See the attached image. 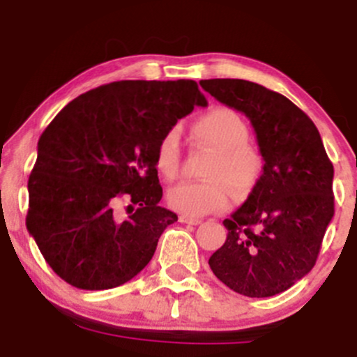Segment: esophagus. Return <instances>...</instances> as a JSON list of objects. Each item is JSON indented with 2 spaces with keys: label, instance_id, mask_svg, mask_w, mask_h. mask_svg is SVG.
Wrapping results in <instances>:
<instances>
[{
  "label": "esophagus",
  "instance_id": "obj_1",
  "mask_svg": "<svg viewBox=\"0 0 357 357\" xmlns=\"http://www.w3.org/2000/svg\"><path fill=\"white\" fill-rule=\"evenodd\" d=\"M179 221H181V223H188V225H199V223H202V220L190 218V216H184V215L179 216Z\"/></svg>",
  "mask_w": 357,
  "mask_h": 357
}]
</instances>
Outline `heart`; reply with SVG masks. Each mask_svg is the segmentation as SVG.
<instances>
[{"instance_id": "obj_1", "label": "heart", "mask_w": 357, "mask_h": 357, "mask_svg": "<svg viewBox=\"0 0 357 357\" xmlns=\"http://www.w3.org/2000/svg\"><path fill=\"white\" fill-rule=\"evenodd\" d=\"M198 144L213 151L204 176L206 181H183L166 192L169 208L190 218L223 211L235 195L247 196L264 173V155L250 144V127L236 110L215 107L192 126ZM181 165V137L178 127L162 136L155 149V169L166 179H173Z\"/></svg>"}]
</instances>
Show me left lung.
<instances>
[{"mask_svg":"<svg viewBox=\"0 0 357 357\" xmlns=\"http://www.w3.org/2000/svg\"><path fill=\"white\" fill-rule=\"evenodd\" d=\"M255 129L264 173L223 221L227 241L210 257L216 277L247 297H272L312 270L334 216V167L309 116L282 93L240 79L202 80Z\"/></svg>","mask_w":357,"mask_h":357,"instance_id":"1","label":"left lung"}]
</instances>
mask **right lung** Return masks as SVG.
<instances>
[{
  "label": "right lung",
  "mask_w": 357,
  "mask_h": 357,
  "mask_svg": "<svg viewBox=\"0 0 357 357\" xmlns=\"http://www.w3.org/2000/svg\"><path fill=\"white\" fill-rule=\"evenodd\" d=\"M195 105H206L195 80H121L82 93L43 130L26 228L67 284L114 289L149 264L178 221L159 206L155 149ZM124 195L130 216L122 219L115 206Z\"/></svg>",
  "instance_id": "right-lung-1"
}]
</instances>
